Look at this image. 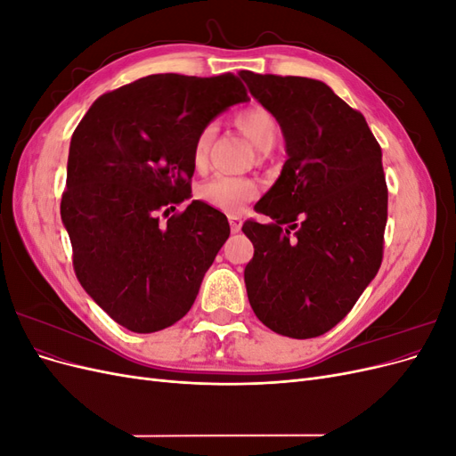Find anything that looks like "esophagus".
Segmentation results:
<instances>
[{
	"mask_svg": "<svg viewBox=\"0 0 456 456\" xmlns=\"http://www.w3.org/2000/svg\"><path fill=\"white\" fill-rule=\"evenodd\" d=\"M228 220H230V228H232V232H233V233H238V232H240V228H241V218H240V216H236V215H232V216H228Z\"/></svg>",
	"mask_w": 456,
	"mask_h": 456,
	"instance_id": "1",
	"label": "esophagus"
}]
</instances>
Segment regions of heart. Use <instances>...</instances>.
<instances>
[{"mask_svg": "<svg viewBox=\"0 0 456 456\" xmlns=\"http://www.w3.org/2000/svg\"><path fill=\"white\" fill-rule=\"evenodd\" d=\"M236 126L249 136L251 142L260 150L268 151L278 141V123L266 108L251 106L245 108L236 114ZM215 136V126H207L200 131L194 142V167L198 171L205 169L209 161V146ZM198 200L215 207L223 213H240L245 203H249L258 196V186L255 181L247 176H233V175H216L209 181L198 186Z\"/></svg>", "mask_w": 456, "mask_h": 456, "instance_id": "1", "label": "heart"}]
</instances>
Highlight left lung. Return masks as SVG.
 <instances>
[{
    "mask_svg": "<svg viewBox=\"0 0 456 456\" xmlns=\"http://www.w3.org/2000/svg\"><path fill=\"white\" fill-rule=\"evenodd\" d=\"M240 76L278 119L287 161L255 205L270 224L247 220L255 255L245 287L258 320L273 333H327L375 278L388 218L382 150L362 112L323 81L298 76Z\"/></svg>",
    "mask_w": 456,
    "mask_h": 456,
    "instance_id": "left-lung-1",
    "label": "left lung"
}]
</instances>
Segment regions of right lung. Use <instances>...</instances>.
I'll return each mask as SVG.
<instances>
[{
    "label": "right lung",
    "instance_id": "right-lung-1",
    "mask_svg": "<svg viewBox=\"0 0 456 456\" xmlns=\"http://www.w3.org/2000/svg\"><path fill=\"white\" fill-rule=\"evenodd\" d=\"M238 76L154 74L99 96L72 134L61 216L81 287L133 333L188 314L230 236L226 215L191 198L194 142L232 104Z\"/></svg>",
    "mask_w": 456,
    "mask_h": 456
}]
</instances>
